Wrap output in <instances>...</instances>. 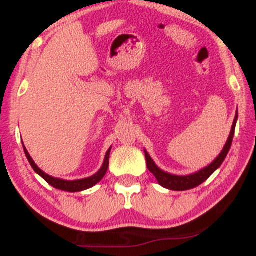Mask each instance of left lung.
<instances>
[{
	"instance_id": "left-lung-1",
	"label": "left lung",
	"mask_w": 256,
	"mask_h": 256,
	"mask_svg": "<svg viewBox=\"0 0 256 256\" xmlns=\"http://www.w3.org/2000/svg\"><path fill=\"white\" fill-rule=\"evenodd\" d=\"M237 119H238V114H236V116H234V124H232V128H231L230 136H228V142H226L224 149H222V152H220L219 156L216 158V160L210 164V165H208L207 167H204V168H202L201 171L192 173V174H189V176L170 174V173L164 172L162 170L158 168V167L155 165L154 161L152 160L150 155H149L148 152L144 150L146 167H148L149 171H150L152 174L155 176V178H156L158 184H160L161 186L166 188V189L176 190V192H184V190H190V189H194V188L198 186L200 184H202L204 180H207V179L213 174V172L216 171V170H218L219 167L222 166V164L224 162L226 155H228V152L231 148Z\"/></svg>"
}]
</instances>
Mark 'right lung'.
Returning <instances> with one entry per match:
<instances>
[{"mask_svg":"<svg viewBox=\"0 0 256 256\" xmlns=\"http://www.w3.org/2000/svg\"><path fill=\"white\" fill-rule=\"evenodd\" d=\"M24 152H25L26 158H28V162H30L32 168L34 170V172L38 173V174H40V177H42L44 180L46 182V183L50 184L52 186L55 188V189L64 190V192H83V190H86V189H89V188H92L94 185L98 184V182L104 177L106 172H107V170H108V166H110V148L108 149L107 154H106V156H104V165H102V167L100 168V171L98 173H95V174L91 176V177H89V178L78 179V180H64V179L52 177V176L44 173L40 168H38V166L36 165V164H34V161L32 160V158L30 156V154H28V149L25 148V146H24Z\"/></svg>","mask_w":256,"mask_h":256,"instance_id":"add662e5","label":"right lung"}]
</instances>
